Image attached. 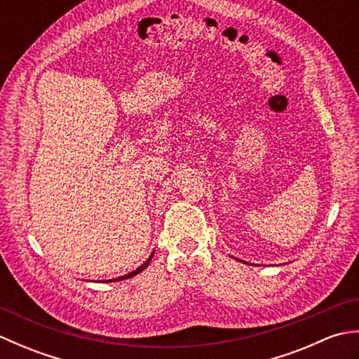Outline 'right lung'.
<instances>
[{
	"mask_svg": "<svg viewBox=\"0 0 359 359\" xmlns=\"http://www.w3.org/2000/svg\"><path fill=\"white\" fill-rule=\"evenodd\" d=\"M152 256H154V251H152L151 253V256L147 259V261H144L139 269H135L134 271H131V273H128V274H125V276H120V278H116V279H108V280H103V282H117V280H123V279H129V278H133V276H135V274H139V273H142L144 269H147V266L149 265V262H151V259H152Z\"/></svg>",
	"mask_w": 359,
	"mask_h": 359,
	"instance_id": "1",
	"label": "right lung"
}]
</instances>
